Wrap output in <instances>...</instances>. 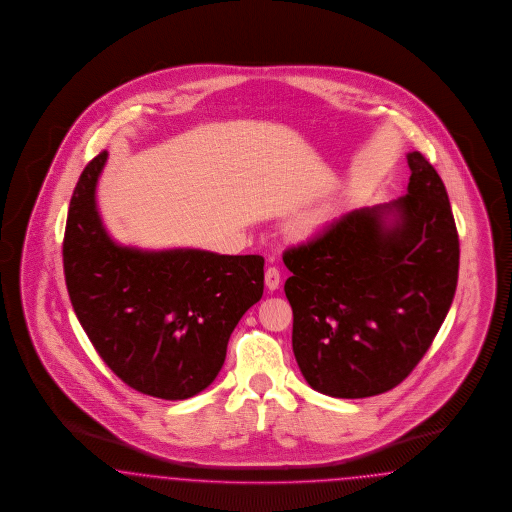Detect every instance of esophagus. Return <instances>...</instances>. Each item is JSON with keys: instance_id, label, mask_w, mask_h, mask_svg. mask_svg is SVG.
<instances>
[{"instance_id": "obj_1", "label": "esophagus", "mask_w": 512, "mask_h": 512, "mask_svg": "<svg viewBox=\"0 0 512 512\" xmlns=\"http://www.w3.org/2000/svg\"><path fill=\"white\" fill-rule=\"evenodd\" d=\"M265 284L270 291L278 289L280 286V270L276 266H268L265 270Z\"/></svg>"}]
</instances>
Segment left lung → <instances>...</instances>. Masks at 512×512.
Instances as JSON below:
<instances>
[{
  "label": "left lung",
  "instance_id": "8db88e82",
  "mask_svg": "<svg viewBox=\"0 0 512 512\" xmlns=\"http://www.w3.org/2000/svg\"><path fill=\"white\" fill-rule=\"evenodd\" d=\"M408 194L348 211L284 251L293 354L308 385L368 398L400 385L451 307L459 236L446 186L409 152Z\"/></svg>",
  "mask_w": 512,
  "mask_h": 512
}]
</instances>
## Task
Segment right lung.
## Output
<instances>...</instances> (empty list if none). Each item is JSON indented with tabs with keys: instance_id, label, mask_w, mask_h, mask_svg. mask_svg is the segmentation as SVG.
<instances>
[{
	"instance_id": "obj_1",
	"label": "right lung",
	"mask_w": 512,
	"mask_h": 512,
	"mask_svg": "<svg viewBox=\"0 0 512 512\" xmlns=\"http://www.w3.org/2000/svg\"><path fill=\"white\" fill-rule=\"evenodd\" d=\"M108 152L85 165L74 188L62 263L74 312L104 364L125 385L162 400L207 389L230 333L263 297L261 255L118 246L95 190Z\"/></svg>"
}]
</instances>
